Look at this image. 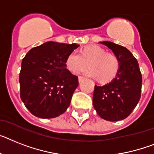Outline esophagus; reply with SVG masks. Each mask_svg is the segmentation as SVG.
Masks as SVG:
<instances>
[{
    "mask_svg": "<svg viewBox=\"0 0 154 154\" xmlns=\"http://www.w3.org/2000/svg\"><path fill=\"white\" fill-rule=\"evenodd\" d=\"M85 80V77H78V81H79V83H81V82H82V81Z\"/></svg>",
    "mask_w": 154,
    "mask_h": 154,
    "instance_id": "esophagus-1",
    "label": "esophagus"
}]
</instances>
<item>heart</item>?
<instances>
[{"label": "heart", "mask_w": 154, "mask_h": 154, "mask_svg": "<svg viewBox=\"0 0 154 154\" xmlns=\"http://www.w3.org/2000/svg\"><path fill=\"white\" fill-rule=\"evenodd\" d=\"M66 69L77 74L85 69V74L92 78H98L100 82L112 81L120 69V60L113 53L106 52L105 49L97 45H88L80 51L79 54L73 51L67 55L65 61Z\"/></svg>", "instance_id": "1"}]
</instances>
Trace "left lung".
I'll return each instance as SVG.
<instances>
[{
    "instance_id": "1",
    "label": "left lung",
    "mask_w": 154,
    "mask_h": 154,
    "mask_svg": "<svg viewBox=\"0 0 154 154\" xmlns=\"http://www.w3.org/2000/svg\"><path fill=\"white\" fill-rule=\"evenodd\" d=\"M118 57L120 69L110 82L95 85L93 106L99 117L106 121L124 120L135 109L141 97L142 74L139 63L125 47L110 41H100Z\"/></svg>"
}]
</instances>
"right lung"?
I'll return each mask as SVG.
<instances>
[{
  "mask_svg": "<svg viewBox=\"0 0 154 154\" xmlns=\"http://www.w3.org/2000/svg\"><path fill=\"white\" fill-rule=\"evenodd\" d=\"M77 44L48 41L30 49L22 61L20 97L31 113L40 118L59 117L70 104L78 77L66 69L67 55Z\"/></svg>",
  "mask_w": 154,
  "mask_h": 154,
  "instance_id": "add662e5",
  "label": "right lung"
}]
</instances>
